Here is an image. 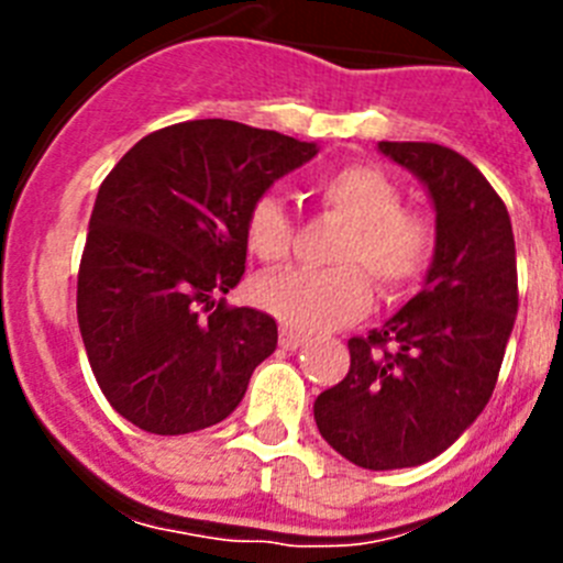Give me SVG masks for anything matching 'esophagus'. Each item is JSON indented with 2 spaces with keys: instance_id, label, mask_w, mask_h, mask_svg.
Instances as JSON below:
<instances>
[{
  "instance_id": "obj_1",
  "label": "esophagus",
  "mask_w": 563,
  "mask_h": 563,
  "mask_svg": "<svg viewBox=\"0 0 563 563\" xmlns=\"http://www.w3.org/2000/svg\"><path fill=\"white\" fill-rule=\"evenodd\" d=\"M307 338L301 335V332L296 330H287V327H282V332H278V343H282V350H298V346H305Z\"/></svg>"
}]
</instances>
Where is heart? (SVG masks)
Returning <instances> with one entry per match:
<instances>
[{
  "instance_id": "b5f03b06",
  "label": "heart",
  "mask_w": 563,
  "mask_h": 563,
  "mask_svg": "<svg viewBox=\"0 0 563 563\" xmlns=\"http://www.w3.org/2000/svg\"><path fill=\"white\" fill-rule=\"evenodd\" d=\"M327 213L346 222L332 251L330 271H285L258 278V307L296 332L341 327L369 307V278L386 296L409 290L429 271L437 228L429 213L402 206L389 174L350 163L321 174L312 186ZM245 239L253 256L267 265L285 262L296 242L290 211L276 194H262L245 217Z\"/></svg>"
}]
</instances>
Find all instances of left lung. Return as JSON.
Wrapping results in <instances>:
<instances>
[{"mask_svg":"<svg viewBox=\"0 0 563 563\" xmlns=\"http://www.w3.org/2000/svg\"><path fill=\"white\" fill-rule=\"evenodd\" d=\"M417 174L437 211L426 287L366 338H350V372L312 406L341 456L369 471L415 467L482 415L519 310L514 225L485 174L440 143H377Z\"/></svg>","mask_w":563,"mask_h":563,"instance_id":"1","label":"left lung"}]
</instances>
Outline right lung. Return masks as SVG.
I'll return each mask as SVG.
<instances>
[{
	"label": "right lung",
	"mask_w": 563,
	"mask_h": 563,
	"mask_svg": "<svg viewBox=\"0 0 563 563\" xmlns=\"http://www.w3.org/2000/svg\"><path fill=\"white\" fill-rule=\"evenodd\" d=\"M316 143L208 118L157 129L107 174L78 267V327L112 409L148 434L225 420L276 321L228 307L245 273V217Z\"/></svg>",
	"instance_id": "add662e5"
}]
</instances>
